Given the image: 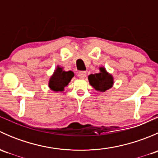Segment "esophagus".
Returning <instances> with one entry per match:
<instances>
[{"label": "esophagus", "mask_w": 158, "mask_h": 158, "mask_svg": "<svg viewBox=\"0 0 158 158\" xmlns=\"http://www.w3.org/2000/svg\"><path fill=\"white\" fill-rule=\"evenodd\" d=\"M78 75H79V77L80 78V79H85V78L86 77V72L80 71Z\"/></svg>", "instance_id": "obj_1"}]
</instances>
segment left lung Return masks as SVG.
Listing matches in <instances>:
<instances>
[{"mask_svg":"<svg viewBox=\"0 0 158 158\" xmlns=\"http://www.w3.org/2000/svg\"><path fill=\"white\" fill-rule=\"evenodd\" d=\"M100 73L89 75L88 79L89 84L95 90L105 92L113 85V77L106 72L105 68L100 67Z\"/></svg>","mask_w":158,"mask_h":158,"instance_id":"obj_1","label":"left lung"}]
</instances>
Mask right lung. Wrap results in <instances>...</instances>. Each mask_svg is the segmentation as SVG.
I'll return each mask as SVG.
<instances>
[{"instance_id":"obj_1","label":"right lung","mask_w":158,"mask_h":158,"mask_svg":"<svg viewBox=\"0 0 158 158\" xmlns=\"http://www.w3.org/2000/svg\"><path fill=\"white\" fill-rule=\"evenodd\" d=\"M73 76H74L73 72L63 71V68L58 66L54 72L53 75L49 79V88L56 92L63 91L64 87H66L69 84Z\"/></svg>"}]
</instances>
